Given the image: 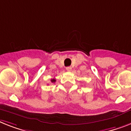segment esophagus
Returning <instances> with one entry per match:
<instances>
[{"mask_svg":"<svg viewBox=\"0 0 131 131\" xmlns=\"http://www.w3.org/2000/svg\"><path fill=\"white\" fill-rule=\"evenodd\" d=\"M66 69L67 71H71L72 70V68H71V67H68L66 68Z\"/></svg>","mask_w":131,"mask_h":131,"instance_id":"esophagus-1","label":"esophagus"}]
</instances>
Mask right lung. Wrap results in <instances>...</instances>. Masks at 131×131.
Returning a JSON list of instances; mask_svg holds the SVG:
<instances>
[{
  "mask_svg": "<svg viewBox=\"0 0 131 131\" xmlns=\"http://www.w3.org/2000/svg\"><path fill=\"white\" fill-rule=\"evenodd\" d=\"M55 81H56L55 79H52V80H51V82H54Z\"/></svg>",
  "mask_w": 131,
  "mask_h": 131,
  "instance_id": "1",
  "label": "right lung"
}]
</instances>
